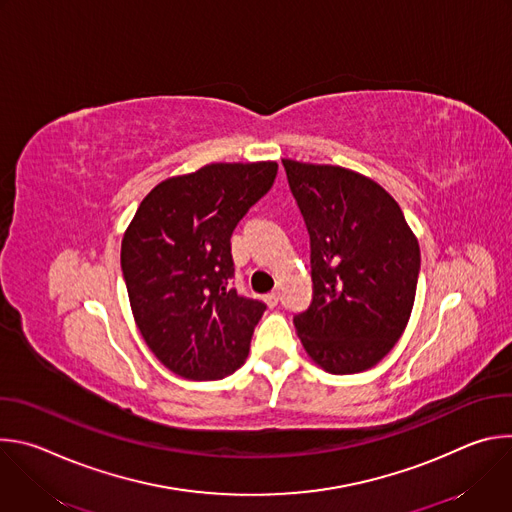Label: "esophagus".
I'll return each instance as SVG.
<instances>
[{"instance_id":"1","label":"esophagus","mask_w":512,"mask_h":512,"mask_svg":"<svg viewBox=\"0 0 512 512\" xmlns=\"http://www.w3.org/2000/svg\"><path fill=\"white\" fill-rule=\"evenodd\" d=\"M277 302H279V294H277V291H271V294L265 296V304H267L269 308H275Z\"/></svg>"}]
</instances>
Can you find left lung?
Segmentation results:
<instances>
[{"instance_id": "8db88e82", "label": "left lung", "mask_w": 512, "mask_h": 512, "mask_svg": "<svg viewBox=\"0 0 512 512\" xmlns=\"http://www.w3.org/2000/svg\"><path fill=\"white\" fill-rule=\"evenodd\" d=\"M281 162L312 249L314 296L294 318L298 336L332 375L373 369L409 322L419 243L375 180L340 166Z\"/></svg>"}]
</instances>
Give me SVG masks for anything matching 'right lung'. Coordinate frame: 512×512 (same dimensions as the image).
I'll list each match as a JSON object with an SVG mask.
<instances>
[{"label": "right lung", "mask_w": 512, "mask_h": 512, "mask_svg": "<svg viewBox=\"0 0 512 512\" xmlns=\"http://www.w3.org/2000/svg\"><path fill=\"white\" fill-rule=\"evenodd\" d=\"M275 176V162H255L168 178L141 200L123 235L135 324L164 367L184 379H223L249 354L267 306L229 287L231 237Z\"/></svg>", "instance_id": "obj_1"}]
</instances>
